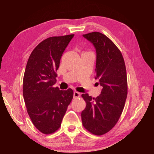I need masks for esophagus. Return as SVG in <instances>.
Here are the masks:
<instances>
[{
  "instance_id": "esophagus-1",
  "label": "esophagus",
  "mask_w": 154,
  "mask_h": 154,
  "mask_svg": "<svg viewBox=\"0 0 154 154\" xmlns=\"http://www.w3.org/2000/svg\"><path fill=\"white\" fill-rule=\"evenodd\" d=\"M80 97V93L79 92H77V91H75L73 93V98H79Z\"/></svg>"
}]
</instances>
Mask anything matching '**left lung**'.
<instances>
[{"label": "left lung", "instance_id": "8db88e82", "mask_svg": "<svg viewBox=\"0 0 154 154\" xmlns=\"http://www.w3.org/2000/svg\"><path fill=\"white\" fill-rule=\"evenodd\" d=\"M83 36L95 48L94 78L99 80L102 90L97 98L82 94L87 105L81 119L85 128L100 136L116 125L122 112L128 93L126 69L122 53L105 35L93 32Z\"/></svg>", "mask_w": 154, "mask_h": 154}]
</instances>
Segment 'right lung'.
Instances as JSON below:
<instances>
[{
    "label": "right lung",
    "mask_w": 154,
    "mask_h": 154,
    "mask_svg": "<svg viewBox=\"0 0 154 154\" xmlns=\"http://www.w3.org/2000/svg\"><path fill=\"white\" fill-rule=\"evenodd\" d=\"M74 34L54 36L40 42L32 51L23 79V97L29 116L45 134L60 128L73 97L71 89L54 87L61 55Z\"/></svg>",
    "instance_id": "add662e5"
}]
</instances>
